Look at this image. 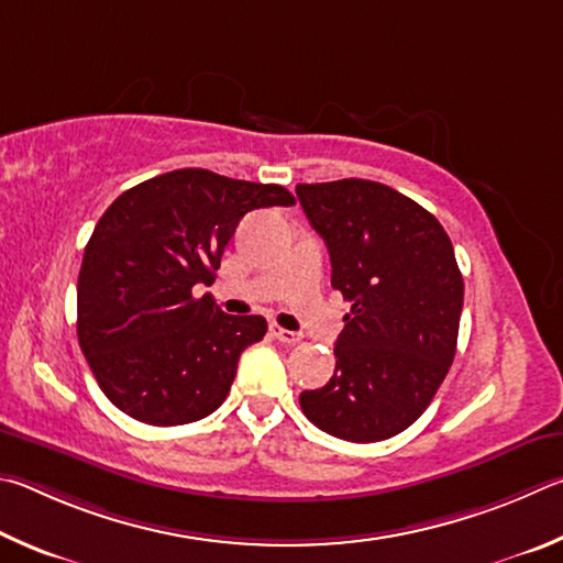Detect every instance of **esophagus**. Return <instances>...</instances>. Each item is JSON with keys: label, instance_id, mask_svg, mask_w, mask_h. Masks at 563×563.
<instances>
[{"label": "esophagus", "instance_id": "34e87169", "mask_svg": "<svg viewBox=\"0 0 563 563\" xmlns=\"http://www.w3.org/2000/svg\"><path fill=\"white\" fill-rule=\"evenodd\" d=\"M269 331H272V336L276 341H282V343H299L301 341V333L289 331V329H282V327H276V323H272Z\"/></svg>", "mask_w": 563, "mask_h": 563}]
</instances>
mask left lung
I'll use <instances>...</instances> for the list:
<instances>
[{
	"instance_id": "8db88e82",
	"label": "left lung",
	"mask_w": 563,
	"mask_h": 563,
	"mask_svg": "<svg viewBox=\"0 0 563 563\" xmlns=\"http://www.w3.org/2000/svg\"><path fill=\"white\" fill-rule=\"evenodd\" d=\"M297 197L329 246L331 287L351 301L336 371L301 393V410L333 438L388 440L422 416L455 358V250L426 207L388 185L349 177L297 185Z\"/></svg>"
}]
</instances>
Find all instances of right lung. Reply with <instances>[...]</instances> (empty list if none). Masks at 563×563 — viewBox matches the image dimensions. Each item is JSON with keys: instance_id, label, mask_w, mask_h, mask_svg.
Returning <instances> with one entry per match:
<instances>
[{"instance_id": "obj_1", "label": "right lung", "mask_w": 563, "mask_h": 563, "mask_svg": "<svg viewBox=\"0 0 563 563\" xmlns=\"http://www.w3.org/2000/svg\"><path fill=\"white\" fill-rule=\"evenodd\" d=\"M297 200L282 185L202 167L151 177L115 197L78 272V343L118 410L147 426H185L222 406L264 317H230L210 287L242 217Z\"/></svg>"}]
</instances>
